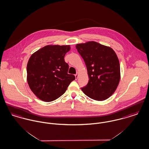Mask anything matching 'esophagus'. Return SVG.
<instances>
[{"label":"esophagus","instance_id":"esophagus-1","mask_svg":"<svg viewBox=\"0 0 149 149\" xmlns=\"http://www.w3.org/2000/svg\"><path fill=\"white\" fill-rule=\"evenodd\" d=\"M75 77H76V80H77V78H78V74L77 73L75 74Z\"/></svg>","mask_w":149,"mask_h":149}]
</instances>
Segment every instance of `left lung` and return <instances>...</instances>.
<instances>
[{
  "label": "left lung",
  "instance_id": "1",
  "mask_svg": "<svg viewBox=\"0 0 149 149\" xmlns=\"http://www.w3.org/2000/svg\"><path fill=\"white\" fill-rule=\"evenodd\" d=\"M76 49L84 60L89 76L88 84L81 90L97 101L108 98L116 90L120 80V65L111 48L95 41L78 44Z\"/></svg>",
  "mask_w": 149,
  "mask_h": 149
}]
</instances>
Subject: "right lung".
I'll return each instance as SVG.
<instances>
[{
	"label": "right lung",
	"instance_id": "1",
	"mask_svg": "<svg viewBox=\"0 0 149 149\" xmlns=\"http://www.w3.org/2000/svg\"><path fill=\"white\" fill-rule=\"evenodd\" d=\"M69 45H47L30 57L27 66V82L33 93L45 102L54 101L63 95L75 79L68 74L64 56Z\"/></svg>",
	"mask_w": 149,
	"mask_h": 149
}]
</instances>
